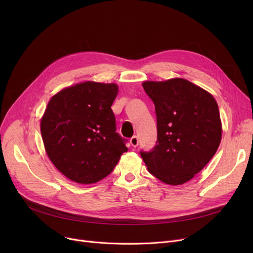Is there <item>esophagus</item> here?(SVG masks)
I'll return each mask as SVG.
<instances>
[{
    "label": "esophagus",
    "mask_w": 253,
    "mask_h": 253,
    "mask_svg": "<svg viewBox=\"0 0 253 253\" xmlns=\"http://www.w3.org/2000/svg\"><path fill=\"white\" fill-rule=\"evenodd\" d=\"M138 142H139V140H138V137L137 136H132L131 137V139H130V143H131V145H132V147H137V145H138Z\"/></svg>",
    "instance_id": "34e87169"
}]
</instances>
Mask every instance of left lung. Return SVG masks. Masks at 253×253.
<instances>
[{
	"label": "left lung",
	"mask_w": 253,
	"mask_h": 253,
	"mask_svg": "<svg viewBox=\"0 0 253 253\" xmlns=\"http://www.w3.org/2000/svg\"><path fill=\"white\" fill-rule=\"evenodd\" d=\"M142 87L155 104L157 141L140 156L150 173L172 185L199 173L221 139L218 105L210 93L184 79L147 81Z\"/></svg>",
	"instance_id": "8db88e82"
}]
</instances>
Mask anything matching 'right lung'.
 <instances>
[{
	"label": "right lung",
	"mask_w": 253,
	"mask_h": 253,
	"mask_svg": "<svg viewBox=\"0 0 253 253\" xmlns=\"http://www.w3.org/2000/svg\"><path fill=\"white\" fill-rule=\"evenodd\" d=\"M117 94L116 84L84 82L50 99L41 120L42 138L51 162L71 180H101L128 151L111 109Z\"/></svg>",
	"instance_id": "add662e5"
}]
</instances>
